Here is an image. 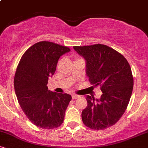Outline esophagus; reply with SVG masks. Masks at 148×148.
<instances>
[{
  "label": "esophagus",
  "instance_id": "1",
  "mask_svg": "<svg viewBox=\"0 0 148 148\" xmlns=\"http://www.w3.org/2000/svg\"><path fill=\"white\" fill-rule=\"evenodd\" d=\"M79 97H80V96H79V95H78L73 94V95H72V99H77V98H79Z\"/></svg>",
  "mask_w": 148,
  "mask_h": 148
}]
</instances>
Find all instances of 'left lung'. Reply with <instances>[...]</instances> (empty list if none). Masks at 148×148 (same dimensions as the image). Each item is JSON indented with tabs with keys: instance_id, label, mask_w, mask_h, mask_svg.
Masks as SVG:
<instances>
[{
	"instance_id": "8db88e82",
	"label": "left lung",
	"mask_w": 148,
	"mask_h": 148,
	"mask_svg": "<svg viewBox=\"0 0 148 148\" xmlns=\"http://www.w3.org/2000/svg\"><path fill=\"white\" fill-rule=\"evenodd\" d=\"M74 49L86 59L90 83L99 86L103 92L99 99L86 96L83 123L92 130H105L120 120L130 102L134 86L131 67L120 53L106 45L74 46Z\"/></svg>"
}]
</instances>
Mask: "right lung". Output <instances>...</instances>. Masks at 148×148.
Masks as SVG:
<instances>
[{"instance_id":"obj_1","label":"right lung","mask_w":148,"mask_h":148,"mask_svg":"<svg viewBox=\"0 0 148 148\" xmlns=\"http://www.w3.org/2000/svg\"><path fill=\"white\" fill-rule=\"evenodd\" d=\"M70 49L42 41L30 47L22 56L14 79L15 93L28 120L40 128L51 130L63 123L70 95L48 90L49 77L56 72L58 61Z\"/></svg>"}]
</instances>
